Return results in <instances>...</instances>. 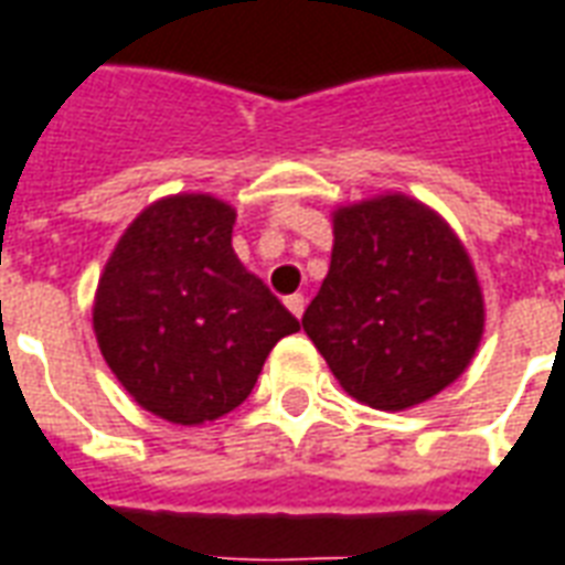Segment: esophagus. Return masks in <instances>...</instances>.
Returning a JSON list of instances; mask_svg holds the SVG:
<instances>
[{
  "label": "esophagus",
  "instance_id": "esophagus-1",
  "mask_svg": "<svg viewBox=\"0 0 565 565\" xmlns=\"http://www.w3.org/2000/svg\"><path fill=\"white\" fill-rule=\"evenodd\" d=\"M284 305L290 308V315H296V317H302V315H305V296H302V294L287 296V299H284Z\"/></svg>",
  "mask_w": 565,
  "mask_h": 565
}]
</instances>
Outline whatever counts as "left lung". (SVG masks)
Instances as JSON below:
<instances>
[{
    "label": "left lung",
    "mask_w": 565,
    "mask_h": 565,
    "mask_svg": "<svg viewBox=\"0 0 565 565\" xmlns=\"http://www.w3.org/2000/svg\"><path fill=\"white\" fill-rule=\"evenodd\" d=\"M302 326L353 398L407 411L470 365L484 326L473 263L404 194L335 212L332 263Z\"/></svg>",
    "instance_id": "1"
}]
</instances>
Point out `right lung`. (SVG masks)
I'll use <instances>...</instances> for the list:
<instances>
[{
    "label": "right lung",
    "instance_id": "obj_1",
    "mask_svg": "<svg viewBox=\"0 0 565 565\" xmlns=\"http://www.w3.org/2000/svg\"><path fill=\"white\" fill-rule=\"evenodd\" d=\"M209 194L158 200L125 230L95 294V335L128 395L177 425L236 411L296 320L230 245Z\"/></svg>",
    "mask_w": 565,
    "mask_h": 565
}]
</instances>
